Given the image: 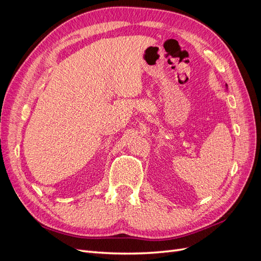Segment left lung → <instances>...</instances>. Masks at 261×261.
Segmentation results:
<instances>
[{
	"mask_svg": "<svg viewBox=\"0 0 261 261\" xmlns=\"http://www.w3.org/2000/svg\"><path fill=\"white\" fill-rule=\"evenodd\" d=\"M225 88H226V89H227V85H225Z\"/></svg>",
	"mask_w": 261,
	"mask_h": 261,
	"instance_id": "left-lung-1",
	"label": "left lung"
}]
</instances>
